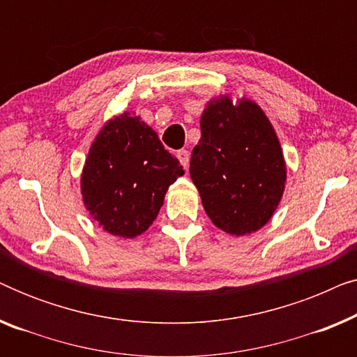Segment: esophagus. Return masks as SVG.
Returning a JSON list of instances; mask_svg holds the SVG:
<instances>
[{"instance_id": "esophagus-1", "label": "esophagus", "mask_w": 357, "mask_h": 357, "mask_svg": "<svg viewBox=\"0 0 357 357\" xmlns=\"http://www.w3.org/2000/svg\"><path fill=\"white\" fill-rule=\"evenodd\" d=\"M177 158L180 160V164L183 165V169L188 167V162H190V153L187 149H180L177 153Z\"/></svg>"}]
</instances>
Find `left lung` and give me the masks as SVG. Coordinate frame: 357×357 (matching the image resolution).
<instances>
[{
	"label": "left lung",
	"instance_id": "obj_1",
	"mask_svg": "<svg viewBox=\"0 0 357 357\" xmlns=\"http://www.w3.org/2000/svg\"><path fill=\"white\" fill-rule=\"evenodd\" d=\"M190 177L214 226L245 236L270 221L284 192L286 164L278 136L252 100L209 102Z\"/></svg>",
	"mask_w": 357,
	"mask_h": 357
}]
</instances>
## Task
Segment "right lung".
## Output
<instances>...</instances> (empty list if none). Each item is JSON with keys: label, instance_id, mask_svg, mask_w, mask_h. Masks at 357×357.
<instances>
[{"label": "right lung", "instance_id": "add662e5", "mask_svg": "<svg viewBox=\"0 0 357 357\" xmlns=\"http://www.w3.org/2000/svg\"><path fill=\"white\" fill-rule=\"evenodd\" d=\"M180 175L183 167L155 131L125 112L91 146L81 177L82 199L107 232L131 238L153 224Z\"/></svg>", "mask_w": 357, "mask_h": 357}]
</instances>
